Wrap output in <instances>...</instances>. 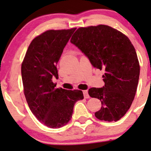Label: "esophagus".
<instances>
[{"instance_id":"esophagus-1","label":"esophagus","mask_w":151,"mask_h":151,"mask_svg":"<svg viewBox=\"0 0 151 151\" xmlns=\"http://www.w3.org/2000/svg\"><path fill=\"white\" fill-rule=\"evenodd\" d=\"M83 93L84 97H85L86 99H88V98H90V96H89V94H88V92L87 90H83Z\"/></svg>"}]
</instances>
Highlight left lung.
<instances>
[{"instance_id": "left-lung-1", "label": "left lung", "mask_w": 151, "mask_h": 151, "mask_svg": "<svg viewBox=\"0 0 151 151\" xmlns=\"http://www.w3.org/2000/svg\"><path fill=\"white\" fill-rule=\"evenodd\" d=\"M70 42L94 68L105 71L104 86L88 90L91 97L101 102L95 116L106 122L118 121L130 108L138 85L140 68L134 46L121 32L104 25L79 28Z\"/></svg>"}]
</instances>
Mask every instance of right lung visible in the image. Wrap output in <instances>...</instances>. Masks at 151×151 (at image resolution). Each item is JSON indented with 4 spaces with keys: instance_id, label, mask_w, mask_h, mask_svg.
Returning <instances> with one entry per match:
<instances>
[{
    "instance_id": "obj_1",
    "label": "right lung",
    "mask_w": 151,
    "mask_h": 151,
    "mask_svg": "<svg viewBox=\"0 0 151 151\" xmlns=\"http://www.w3.org/2000/svg\"><path fill=\"white\" fill-rule=\"evenodd\" d=\"M76 28L48 30L31 42L21 65L24 93L32 113L51 128L71 119L74 104L83 99L81 90L56 88L57 63Z\"/></svg>"
}]
</instances>
